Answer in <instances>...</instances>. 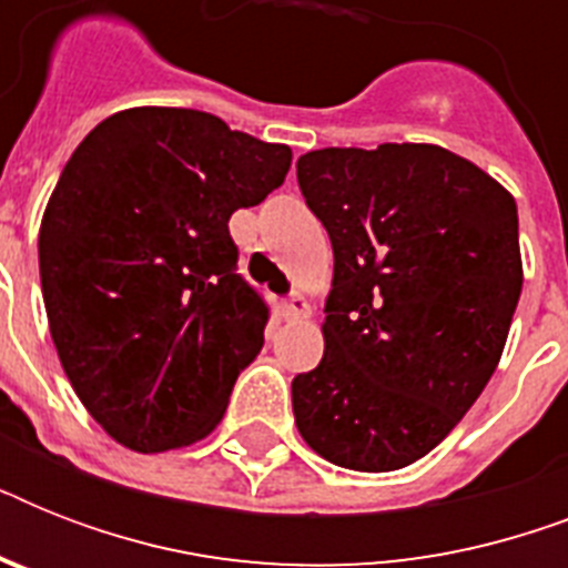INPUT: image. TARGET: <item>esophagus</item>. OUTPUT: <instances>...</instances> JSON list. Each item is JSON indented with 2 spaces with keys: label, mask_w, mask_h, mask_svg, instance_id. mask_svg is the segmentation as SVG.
Segmentation results:
<instances>
[{
  "label": "esophagus",
  "mask_w": 568,
  "mask_h": 568,
  "mask_svg": "<svg viewBox=\"0 0 568 568\" xmlns=\"http://www.w3.org/2000/svg\"><path fill=\"white\" fill-rule=\"evenodd\" d=\"M283 310L288 318H306V315H310V303H306V297H303V294H292V297L285 301Z\"/></svg>",
  "instance_id": "obj_1"
}]
</instances>
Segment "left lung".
Returning <instances> with one entry per match:
<instances>
[{"instance_id":"1","label":"left lung","mask_w":568,"mask_h":568,"mask_svg":"<svg viewBox=\"0 0 568 568\" xmlns=\"http://www.w3.org/2000/svg\"><path fill=\"white\" fill-rule=\"evenodd\" d=\"M297 182L336 262L294 422L336 466L395 471L457 427L501 359L521 294L516 200L436 144L312 150Z\"/></svg>"}]
</instances>
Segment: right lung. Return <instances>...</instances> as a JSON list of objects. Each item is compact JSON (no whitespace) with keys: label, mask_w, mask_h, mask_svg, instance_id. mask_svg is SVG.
Returning <instances> with one entry per match:
<instances>
[{"label":"right lung","mask_w":568,"mask_h":568,"mask_svg":"<svg viewBox=\"0 0 568 568\" xmlns=\"http://www.w3.org/2000/svg\"><path fill=\"white\" fill-rule=\"evenodd\" d=\"M288 168L285 144L194 109L118 111L75 146L40 223V285L58 359L111 439L159 454L217 427L271 315L230 217Z\"/></svg>","instance_id":"right-lung-1"}]
</instances>
